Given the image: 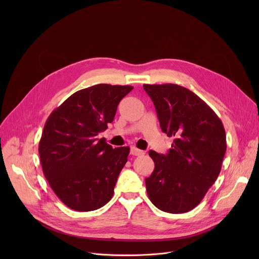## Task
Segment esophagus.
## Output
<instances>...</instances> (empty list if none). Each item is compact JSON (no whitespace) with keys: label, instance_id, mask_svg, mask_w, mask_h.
<instances>
[{"label":"esophagus","instance_id":"1","mask_svg":"<svg viewBox=\"0 0 259 259\" xmlns=\"http://www.w3.org/2000/svg\"><path fill=\"white\" fill-rule=\"evenodd\" d=\"M130 154L133 155V156H141V155H143L144 153H143L141 150L137 149L136 146H131V147H130Z\"/></svg>","mask_w":259,"mask_h":259}]
</instances>
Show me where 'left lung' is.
Returning a JSON list of instances; mask_svg holds the SVG:
<instances>
[{"label":"left lung","instance_id":"1","mask_svg":"<svg viewBox=\"0 0 259 259\" xmlns=\"http://www.w3.org/2000/svg\"><path fill=\"white\" fill-rule=\"evenodd\" d=\"M156 107L161 129L174 137L166 155L150 151L155 169L145 179L151 202L168 213L200 204L217 179L227 151L225 127L214 110L176 84L143 85Z\"/></svg>","mask_w":259,"mask_h":259}]
</instances>
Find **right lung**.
I'll return each mask as SVG.
<instances>
[{"label":"right lung","instance_id":"right-lung-1","mask_svg":"<svg viewBox=\"0 0 259 259\" xmlns=\"http://www.w3.org/2000/svg\"><path fill=\"white\" fill-rule=\"evenodd\" d=\"M132 86L98 84L70 95L47 119L39 143L43 173L60 201L87 212L114 195L129 146L113 149L97 135L114 121Z\"/></svg>","mask_w":259,"mask_h":259}]
</instances>
